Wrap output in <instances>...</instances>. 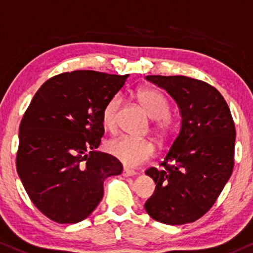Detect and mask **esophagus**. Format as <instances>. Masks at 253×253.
Masks as SVG:
<instances>
[{"instance_id": "esophagus-1", "label": "esophagus", "mask_w": 253, "mask_h": 253, "mask_svg": "<svg viewBox=\"0 0 253 253\" xmlns=\"http://www.w3.org/2000/svg\"><path fill=\"white\" fill-rule=\"evenodd\" d=\"M135 175H136V171L135 170L129 169V168H124L123 169V176H126V177H127V176H135Z\"/></svg>"}]
</instances>
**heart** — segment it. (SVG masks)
<instances>
[{
	"mask_svg": "<svg viewBox=\"0 0 253 253\" xmlns=\"http://www.w3.org/2000/svg\"><path fill=\"white\" fill-rule=\"evenodd\" d=\"M136 99L145 108L147 115L156 121V131L165 137L172 130L175 121L169 115L170 102L162 91L154 88H142L136 93ZM121 96L115 95L106 102L101 111V123L106 130L113 132L118 123V111L121 108ZM106 149L126 167H137L154 154V145L146 138L121 136L106 143Z\"/></svg>",
	"mask_w": 253,
	"mask_h": 253,
	"instance_id": "heart-1",
	"label": "heart"
}]
</instances>
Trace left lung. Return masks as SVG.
<instances>
[{
	"mask_svg": "<svg viewBox=\"0 0 253 253\" xmlns=\"http://www.w3.org/2000/svg\"><path fill=\"white\" fill-rule=\"evenodd\" d=\"M146 80L170 94L182 122L162 168L146 170L156 189L145 209L160 223H191L210 210L233 172L232 113L221 93L203 81L186 76H146Z\"/></svg>",
	"mask_w": 253,
	"mask_h": 253,
	"instance_id": "1",
	"label": "left lung"
}]
</instances>
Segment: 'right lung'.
I'll list each match as a JSON object with an SVG mask.
<instances>
[{
    "label": "right lung",
    "mask_w": 253,
    "mask_h": 253,
    "mask_svg": "<svg viewBox=\"0 0 253 253\" xmlns=\"http://www.w3.org/2000/svg\"><path fill=\"white\" fill-rule=\"evenodd\" d=\"M129 75L72 71L54 76L30 102L19 127L17 171L43 214L78 223L104 197V181L123 165L96 151L105 129L101 111Z\"/></svg>",
    "instance_id": "obj_1"
}]
</instances>
